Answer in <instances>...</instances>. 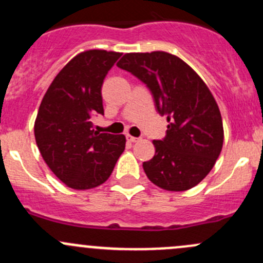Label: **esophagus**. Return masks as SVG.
<instances>
[{
	"instance_id": "34e87169",
	"label": "esophagus",
	"mask_w": 263,
	"mask_h": 263,
	"mask_svg": "<svg viewBox=\"0 0 263 263\" xmlns=\"http://www.w3.org/2000/svg\"><path fill=\"white\" fill-rule=\"evenodd\" d=\"M126 139H127V141H129V142H137V141H140L139 137H134V136H131V135H127Z\"/></svg>"
}]
</instances>
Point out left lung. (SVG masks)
<instances>
[{"label":"left lung","mask_w":263,"mask_h":263,"mask_svg":"<svg viewBox=\"0 0 263 263\" xmlns=\"http://www.w3.org/2000/svg\"><path fill=\"white\" fill-rule=\"evenodd\" d=\"M144 82L160 116H166L165 137L154 140L155 155L142 166L154 184L185 191L213 169L224 140L222 121L213 94L181 58L166 52L127 53L117 63Z\"/></svg>","instance_id":"obj_1"}]
</instances>
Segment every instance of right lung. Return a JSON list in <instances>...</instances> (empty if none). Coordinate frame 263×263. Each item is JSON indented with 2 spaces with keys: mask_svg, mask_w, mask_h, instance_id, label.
I'll list each match as a JSON object with an SVG mask.
<instances>
[{
  "mask_svg": "<svg viewBox=\"0 0 263 263\" xmlns=\"http://www.w3.org/2000/svg\"><path fill=\"white\" fill-rule=\"evenodd\" d=\"M122 53L87 50L55 76L39 107L34 126L44 161L73 190H90L109 178L126 146L123 135L99 134L91 118L104 115L102 86Z\"/></svg>",
  "mask_w": 263,
  "mask_h": 263,
  "instance_id": "1",
  "label": "right lung"
}]
</instances>
